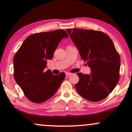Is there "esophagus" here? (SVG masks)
Instances as JSON below:
<instances>
[{
    "label": "esophagus",
    "instance_id": "34e87169",
    "mask_svg": "<svg viewBox=\"0 0 132 132\" xmlns=\"http://www.w3.org/2000/svg\"><path fill=\"white\" fill-rule=\"evenodd\" d=\"M72 75V73H71V72H66V75L68 76H71Z\"/></svg>",
    "mask_w": 132,
    "mask_h": 132
}]
</instances>
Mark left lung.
<instances>
[{
  "mask_svg": "<svg viewBox=\"0 0 132 132\" xmlns=\"http://www.w3.org/2000/svg\"><path fill=\"white\" fill-rule=\"evenodd\" d=\"M66 31L91 71L89 75L77 73L79 78L75 84L77 92L91 102L102 101L112 91L119 79L120 58L114 44L102 31L79 28Z\"/></svg>",
  "mask_w": 132,
  "mask_h": 132,
  "instance_id": "8db88e82",
  "label": "left lung"
}]
</instances>
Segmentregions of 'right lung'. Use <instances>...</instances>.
Segmentation results:
<instances>
[{
  "label": "right lung",
  "instance_id": "right-lung-1",
  "mask_svg": "<svg viewBox=\"0 0 132 132\" xmlns=\"http://www.w3.org/2000/svg\"><path fill=\"white\" fill-rule=\"evenodd\" d=\"M68 35L63 30L38 33L25 39L13 57L14 78L31 102L46 101L56 92L64 79L65 74L53 75L45 72L47 60L53 56L59 43Z\"/></svg>",
  "mask_w": 132,
  "mask_h": 132
}]
</instances>
